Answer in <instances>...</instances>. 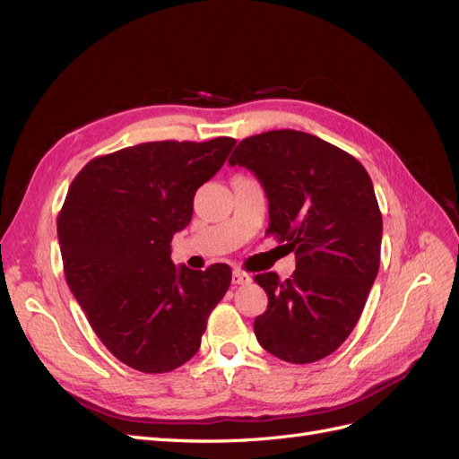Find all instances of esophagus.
Here are the masks:
<instances>
[{"label": "esophagus", "instance_id": "34e87169", "mask_svg": "<svg viewBox=\"0 0 459 459\" xmlns=\"http://www.w3.org/2000/svg\"><path fill=\"white\" fill-rule=\"evenodd\" d=\"M231 281H233V285H245V283L251 281V275L245 273V272H241V270H233V273H231Z\"/></svg>", "mask_w": 459, "mask_h": 459}]
</instances>
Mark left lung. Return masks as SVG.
Returning a JSON list of instances; mask_svg holds the SVG:
<instances>
[{
    "mask_svg": "<svg viewBox=\"0 0 459 459\" xmlns=\"http://www.w3.org/2000/svg\"><path fill=\"white\" fill-rule=\"evenodd\" d=\"M228 162L260 179L266 233L297 256L285 281L255 275L268 295L255 335L285 362H317L351 335L379 272L383 218L371 178L346 151L297 130L247 137Z\"/></svg>",
    "mask_w": 459,
    "mask_h": 459,
    "instance_id": "1",
    "label": "left lung"
}]
</instances>
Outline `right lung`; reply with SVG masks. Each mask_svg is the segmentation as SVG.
I'll use <instances>...</instances> for the list:
<instances>
[{
    "mask_svg": "<svg viewBox=\"0 0 459 459\" xmlns=\"http://www.w3.org/2000/svg\"><path fill=\"white\" fill-rule=\"evenodd\" d=\"M233 145L140 143L95 157L68 187L57 218L66 283L107 351L137 371L166 373L195 356L231 283L228 264L178 270L170 241Z\"/></svg>",
    "mask_w": 459,
    "mask_h": 459,
    "instance_id": "1",
    "label": "right lung"
}]
</instances>
